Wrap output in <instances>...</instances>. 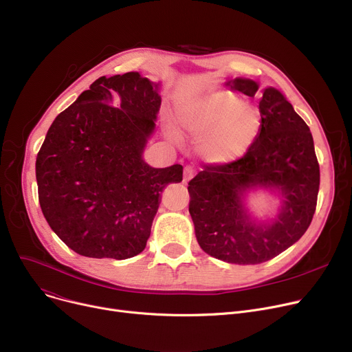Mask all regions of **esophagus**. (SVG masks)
<instances>
[{"label":"esophagus","instance_id":"esophagus-1","mask_svg":"<svg viewBox=\"0 0 352 352\" xmlns=\"http://www.w3.org/2000/svg\"><path fill=\"white\" fill-rule=\"evenodd\" d=\"M192 177H194V170L191 166H186V168H184V182H188Z\"/></svg>","mask_w":352,"mask_h":352}]
</instances>
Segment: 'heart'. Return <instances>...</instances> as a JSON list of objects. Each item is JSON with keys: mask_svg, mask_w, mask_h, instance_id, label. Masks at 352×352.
Listing matches in <instances>:
<instances>
[{"mask_svg": "<svg viewBox=\"0 0 352 352\" xmlns=\"http://www.w3.org/2000/svg\"><path fill=\"white\" fill-rule=\"evenodd\" d=\"M175 121L179 131L197 142L199 157L211 165L241 158L260 131V111L234 92L219 89L182 101ZM175 142L179 137L171 133Z\"/></svg>", "mask_w": 352, "mask_h": 352, "instance_id": "1", "label": "heart"}]
</instances>
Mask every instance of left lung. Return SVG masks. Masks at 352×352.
<instances>
[{
	"mask_svg": "<svg viewBox=\"0 0 352 352\" xmlns=\"http://www.w3.org/2000/svg\"><path fill=\"white\" fill-rule=\"evenodd\" d=\"M226 84L250 97L260 88L243 77ZM260 113V131L243 158L206 165L188 184L199 247L230 264H261L281 254L305 234L317 207L320 165L308 125L274 87L263 89ZM258 190L279 201L271 216L250 211L249 197Z\"/></svg>",
	"mask_w": 352,
	"mask_h": 352,
	"instance_id": "left-lung-1",
	"label": "left lung"
}]
</instances>
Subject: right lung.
Listing matches in <instances>:
<instances>
[{
  "mask_svg": "<svg viewBox=\"0 0 352 352\" xmlns=\"http://www.w3.org/2000/svg\"><path fill=\"white\" fill-rule=\"evenodd\" d=\"M161 82L140 72L101 77L51 124L36 155L38 199L51 230L80 255L126 260L144 251L162 190L182 165L144 161Z\"/></svg>",
  "mask_w": 352,
  "mask_h": 352,
  "instance_id": "obj_1",
  "label": "right lung"
}]
</instances>
